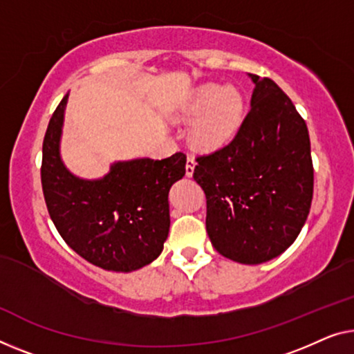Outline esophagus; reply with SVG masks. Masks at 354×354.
<instances>
[{
	"label": "esophagus",
	"instance_id": "34e87169",
	"mask_svg": "<svg viewBox=\"0 0 354 354\" xmlns=\"http://www.w3.org/2000/svg\"><path fill=\"white\" fill-rule=\"evenodd\" d=\"M195 159L194 157H187V162H186V176L191 178L194 175V170H195Z\"/></svg>",
	"mask_w": 354,
	"mask_h": 354
}]
</instances>
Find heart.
Instances as JSON below:
<instances>
[{
  "label": "heart",
  "instance_id": "heart-1",
  "mask_svg": "<svg viewBox=\"0 0 354 354\" xmlns=\"http://www.w3.org/2000/svg\"><path fill=\"white\" fill-rule=\"evenodd\" d=\"M178 115L195 120L192 140L200 149L216 151L239 133L245 118V98L235 87L203 84L179 104Z\"/></svg>",
  "mask_w": 354,
  "mask_h": 354
}]
</instances>
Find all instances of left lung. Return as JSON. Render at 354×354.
<instances>
[{
	"label": "left lung",
	"instance_id": "1",
	"mask_svg": "<svg viewBox=\"0 0 354 354\" xmlns=\"http://www.w3.org/2000/svg\"><path fill=\"white\" fill-rule=\"evenodd\" d=\"M254 84L251 111L227 146L198 157L194 179L207 195V232L230 261L256 266L294 243L313 197L305 120L272 79Z\"/></svg>",
	"mask_w": 354,
	"mask_h": 354
}]
</instances>
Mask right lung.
I'll return each mask as SVG.
<instances>
[{
	"label": "right lung",
	"mask_w": 354,
	"mask_h": 354,
	"mask_svg": "<svg viewBox=\"0 0 354 354\" xmlns=\"http://www.w3.org/2000/svg\"><path fill=\"white\" fill-rule=\"evenodd\" d=\"M68 97L52 114L42 143L41 183L50 219L87 262L111 272L138 270L163 250L170 230L168 192L186 175V156L118 160L102 178L77 176L60 152Z\"/></svg>",
	"instance_id": "add662e5"
}]
</instances>
